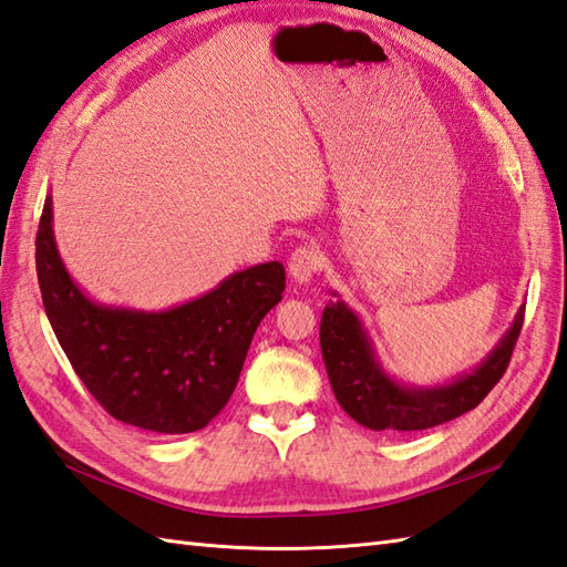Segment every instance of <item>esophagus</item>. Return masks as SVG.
I'll use <instances>...</instances> for the list:
<instances>
[{
    "mask_svg": "<svg viewBox=\"0 0 567 567\" xmlns=\"http://www.w3.org/2000/svg\"><path fill=\"white\" fill-rule=\"evenodd\" d=\"M322 269V252L315 245L296 247L291 259H288V271L296 284H308L312 276Z\"/></svg>",
    "mask_w": 567,
    "mask_h": 567,
    "instance_id": "1",
    "label": "esophagus"
}]
</instances>
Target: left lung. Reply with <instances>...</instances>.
Here are the masks:
<instances>
[{
  "instance_id": "1",
  "label": "left lung",
  "mask_w": 567,
  "mask_h": 567,
  "mask_svg": "<svg viewBox=\"0 0 567 567\" xmlns=\"http://www.w3.org/2000/svg\"><path fill=\"white\" fill-rule=\"evenodd\" d=\"M337 296V293H334ZM524 322L513 327L476 370L440 388L396 384L378 363L365 329L347 302L329 300L322 312L320 347L337 402L370 431H425L476 409L505 375Z\"/></svg>"
}]
</instances>
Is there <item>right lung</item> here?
<instances>
[{
    "mask_svg": "<svg viewBox=\"0 0 567 567\" xmlns=\"http://www.w3.org/2000/svg\"><path fill=\"white\" fill-rule=\"evenodd\" d=\"M35 269L54 337L95 402L163 435L195 433L228 404L255 331L286 288L281 261H267L163 312L99 306L64 269L52 197L40 216Z\"/></svg>",
    "mask_w": 567,
    "mask_h": 567,
    "instance_id": "obj_1",
    "label": "right lung"
}]
</instances>
